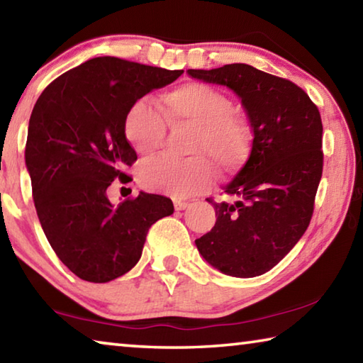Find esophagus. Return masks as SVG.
Returning a JSON list of instances; mask_svg holds the SVG:
<instances>
[{"label":"esophagus","mask_w":363,"mask_h":363,"mask_svg":"<svg viewBox=\"0 0 363 363\" xmlns=\"http://www.w3.org/2000/svg\"><path fill=\"white\" fill-rule=\"evenodd\" d=\"M190 206V203H187V201H181V200H176L174 201V208L177 211H182V210H186V208H189Z\"/></svg>","instance_id":"34e87169"}]
</instances>
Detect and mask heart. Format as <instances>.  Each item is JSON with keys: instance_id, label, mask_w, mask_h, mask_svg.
<instances>
[{"instance_id": "heart-1", "label": "heart", "mask_w": 363, "mask_h": 363, "mask_svg": "<svg viewBox=\"0 0 363 363\" xmlns=\"http://www.w3.org/2000/svg\"><path fill=\"white\" fill-rule=\"evenodd\" d=\"M160 102L171 128H195L189 147L194 158L149 160L139 171L143 187L182 199L211 186L213 169L206 161L216 164L220 173H229L247 160L251 149L250 126L223 91L190 82L164 93ZM123 133L138 153L152 155L163 144L167 125L149 101L139 99L126 110Z\"/></svg>"}]
</instances>
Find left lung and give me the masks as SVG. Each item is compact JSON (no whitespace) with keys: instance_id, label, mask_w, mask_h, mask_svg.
Listing matches in <instances>:
<instances>
[{"instance_id":"obj_1","label":"left lung","mask_w":363,"mask_h":363,"mask_svg":"<svg viewBox=\"0 0 363 363\" xmlns=\"http://www.w3.org/2000/svg\"><path fill=\"white\" fill-rule=\"evenodd\" d=\"M187 73L230 88L253 128L248 162L224 190L233 201L206 199L218 219L195 245L225 275L266 274L304 235L314 213L323 169L320 112L298 84L247 64Z\"/></svg>"}]
</instances>
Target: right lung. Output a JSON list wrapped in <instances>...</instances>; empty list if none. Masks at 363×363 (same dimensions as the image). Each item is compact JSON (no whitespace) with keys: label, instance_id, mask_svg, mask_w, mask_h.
<instances>
[{"label":"right lung","instance_id":"obj_1","mask_svg":"<svg viewBox=\"0 0 363 363\" xmlns=\"http://www.w3.org/2000/svg\"><path fill=\"white\" fill-rule=\"evenodd\" d=\"M118 57H94L46 86L28 123L26 164L36 214L54 253L86 281L106 284L136 266L147 232L173 201L140 192L112 205L107 189L128 182L138 155L123 133L126 110L179 78Z\"/></svg>","mask_w":363,"mask_h":363}]
</instances>
